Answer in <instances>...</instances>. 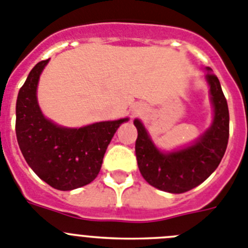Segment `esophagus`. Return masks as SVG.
<instances>
[{"instance_id": "obj_1", "label": "esophagus", "mask_w": 248, "mask_h": 248, "mask_svg": "<svg viewBox=\"0 0 248 248\" xmlns=\"http://www.w3.org/2000/svg\"><path fill=\"white\" fill-rule=\"evenodd\" d=\"M135 113H140V111H139V109H136V111H135Z\"/></svg>"}]
</instances>
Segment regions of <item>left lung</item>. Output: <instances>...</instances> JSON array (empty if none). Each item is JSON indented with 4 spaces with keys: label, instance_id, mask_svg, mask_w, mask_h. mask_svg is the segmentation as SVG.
<instances>
[{
    "label": "left lung",
    "instance_id": "obj_1",
    "mask_svg": "<svg viewBox=\"0 0 248 248\" xmlns=\"http://www.w3.org/2000/svg\"><path fill=\"white\" fill-rule=\"evenodd\" d=\"M214 122L191 146L173 152H162L155 146L140 120H135L139 136L136 158L140 172L151 186L170 193H182L195 188L218 167L227 148L230 115L225 94L216 75L207 67Z\"/></svg>",
    "mask_w": 248,
    "mask_h": 248
}]
</instances>
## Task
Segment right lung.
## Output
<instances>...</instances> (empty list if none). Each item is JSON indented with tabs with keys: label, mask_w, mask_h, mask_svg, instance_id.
Masks as SVG:
<instances>
[{
	"label": "right lung",
	"mask_w": 248,
	"mask_h": 248,
	"mask_svg": "<svg viewBox=\"0 0 248 248\" xmlns=\"http://www.w3.org/2000/svg\"><path fill=\"white\" fill-rule=\"evenodd\" d=\"M48 60L38 62L20 88L16 102V136L26 162L46 184L71 191L97 177L103 156L120 124L128 121L96 122L79 128L53 124L42 115L37 85Z\"/></svg>",
	"instance_id": "right-lung-1"
}]
</instances>
